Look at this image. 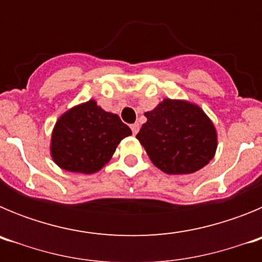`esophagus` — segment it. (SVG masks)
Here are the masks:
<instances>
[{"label":"esophagus","instance_id":"obj_1","mask_svg":"<svg viewBox=\"0 0 262 262\" xmlns=\"http://www.w3.org/2000/svg\"><path fill=\"white\" fill-rule=\"evenodd\" d=\"M131 129H133L134 135H136V134H138V131H139V123L131 124Z\"/></svg>","mask_w":262,"mask_h":262}]
</instances>
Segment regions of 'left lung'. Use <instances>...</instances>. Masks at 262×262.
I'll list each match as a JSON object with an SVG mask.
<instances>
[{"instance_id":"1","label":"left lung","mask_w":262,"mask_h":262,"mask_svg":"<svg viewBox=\"0 0 262 262\" xmlns=\"http://www.w3.org/2000/svg\"><path fill=\"white\" fill-rule=\"evenodd\" d=\"M147 122L136 135L152 163L168 174H190L214 157L216 129L200 106L165 98L144 113Z\"/></svg>"}]
</instances>
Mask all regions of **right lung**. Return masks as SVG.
Segmentation results:
<instances>
[{
  "instance_id": "add662e5",
  "label": "right lung",
  "mask_w": 262,
  "mask_h": 262,
  "mask_svg": "<svg viewBox=\"0 0 262 262\" xmlns=\"http://www.w3.org/2000/svg\"><path fill=\"white\" fill-rule=\"evenodd\" d=\"M131 134L117 114L90 99L57 119L51 136V156L64 170L92 174L110 161L120 140Z\"/></svg>"
}]
</instances>
